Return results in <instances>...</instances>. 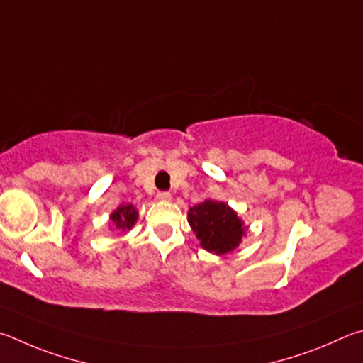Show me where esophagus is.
Here are the masks:
<instances>
[{
    "instance_id": "obj_1",
    "label": "esophagus",
    "mask_w": 363,
    "mask_h": 363,
    "mask_svg": "<svg viewBox=\"0 0 363 363\" xmlns=\"http://www.w3.org/2000/svg\"><path fill=\"white\" fill-rule=\"evenodd\" d=\"M156 198H157V201H161V202H170L172 194L167 193V191H161V193H157Z\"/></svg>"
}]
</instances>
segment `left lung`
Segmentation results:
<instances>
[{
	"label": "left lung",
	"mask_w": 363,
	"mask_h": 363,
	"mask_svg": "<svg viewBox=\"0 0 363 363\" xmlns=\"http://www.w3.org/2000/svg\"><path fill=\"white\" fill-rule=\"evenodd\" d=\"M188 223L202 249L218 257L238 249L249 230L234 208L215 199L189 207Z\"/></svg>",
	"instance_id": "8db88e82"
}]
</instances>
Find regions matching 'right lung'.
Instances as JSON below:
<instances>
[{"label":"right lung","instance_id":"right-lung-1","mask_svg":"<svg viewBox=\"0 0 363 363\" xmlns=\"http://www.w3.org/2000/svg\"><path fill=\"white\" fill-rule=\"evenodd\" d=\"M138 220V211L133 204H121L110 213V225L108 228L114 231H130Z\"/></svg>","mask_w":363,"mask_h":363}]
</instances>
